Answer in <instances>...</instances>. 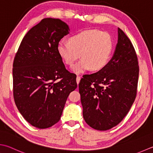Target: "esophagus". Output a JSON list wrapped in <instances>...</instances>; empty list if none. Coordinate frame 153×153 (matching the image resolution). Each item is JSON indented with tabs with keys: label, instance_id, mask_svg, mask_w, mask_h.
Listing matches in <instances>:
<instances>
[{
	"label": "esophagus",
	"instance_id": "1",
	"mask_svg": "<svg viewBox=\"0 0 153 153\" xmlns=\"http://www.w3.org/2000/svg\"><path fill=\"white\" fill-rule=\"evenodd\" d=\"M80 79H81V76H77L76 77V82H77V83L78 84V83H79L80 82Z\"/></svg>",
	"mask_w": 153,
	"mask_h": 153
}]
</instances>
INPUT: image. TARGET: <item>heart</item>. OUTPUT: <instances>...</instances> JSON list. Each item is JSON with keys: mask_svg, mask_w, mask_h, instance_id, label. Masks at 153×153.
I'll list each match as a JSON object with an SVG mask.
<instances>
[{"mask_svg": "<svg viewBox=\"0 0 153 153\" xmlns=\"http://www.w3.org/2000/svg\"><path fill=\"white\" fill-rule=\"evenodd\" d=\"M59 56L65 64L71 65L80 57L82 59L71 70L82 73L91 68L103 69L108 64L113 50V42L108 32L97 29L85 30L76 33L70 41L61 40L57 46Z\"/></svg>", "mask_w": 153, "mask_h": 153, "instance_id": "b5f03b06", "label": "heart"}]
</instances>
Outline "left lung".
Listing matches in <instances>:
<instances>
[{
    "mask_svg": "<svg viewBox=\"0 0 153 153\" xmlns=\"http://www.w3.org/2000/svg\"><path fill=\"white\" fill-rule=\"evenodd\" d=\"M138 64L132 43L118 28V41L111 59L97 73L84 75L79 83L87 124L94 129L106 131L124 119L137 95Z\"/></svg>",
    "mask_w": 153,
    "mask_h": 153,
    "instance_id": "obj_1",
    "label": "left lung"
}]
</instances>
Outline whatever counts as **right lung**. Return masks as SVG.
I'll return each instance as SVG.
<instances>
[{
	"instance_id": "1",
	"label": "right lung",
	"mask_w": 153,
	"mask_h": 153,
	"mask_svg": "<svg viewBox=\"0 0 153 153\" xmlns=\"http://www.w3.org/2000/svg\"><path fill=\"white\" fill-rule=\"evenodd\" d=\"M69 30L61 20L44 19L26 33L14 57V102L23 117L38 128L59 121L69 94L77 86L57 50Z\"/></svg>"
}]
</instances>
